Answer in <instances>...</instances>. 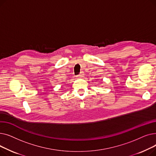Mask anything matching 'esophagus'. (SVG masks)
I'll return each mask as SVG.
<instances>
[{"mask_svg":"<svg viewBox=\"0 0 156 156\" xmlns=\"http://www.w3.org/2000/svg\"><path fill=\"white\" fill-rule=\"evenodd\" d=\"M83 76H84V73H83V72H81V73H80V75H78L77 76V77L79 78H83Z\"/></svg>","mask_w":156,"mask_h":156,"instance_id":"34e87169","label":"esophagus"}]
</instances>
